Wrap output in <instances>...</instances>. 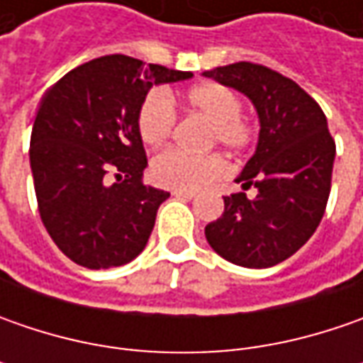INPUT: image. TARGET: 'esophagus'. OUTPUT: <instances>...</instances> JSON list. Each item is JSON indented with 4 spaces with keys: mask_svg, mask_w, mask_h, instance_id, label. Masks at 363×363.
Instances as JSON below:
<instances>
[{
    "mask_svg": "<svg viewBox=\"0 0 363 363\" xmlns=\"http://www.w3.org/2000/svg\"><path fill=\"white\" fill-rule=\"evenodd\" d=\"M175 198H182V200H196L198 198V194H194V191H174Z\"/></svg>",
    "mask_w": 363,
    "mask_h": 363,
    "instance_id": "obj_1",
    "label": "esophagus"
}]
</instances>
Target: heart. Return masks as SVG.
<instances>
[{
  "instance_id": "obj_1",
  "label": "heart",
  "mask_w": 363,
  "mask_h": 363,
  "mask_svg": "<svg viewBox=\"0 0 363 363\" xmlns=\"http://www.w3.org/2000/svg\"><path fill=\"white\" fill-rule=\"evenodd\" d=\"M191 113L210 121L206 145L224 147L230 153H242L257 139L252 121L244 117L242 99L230 86L220 82H203L186 94ZM177 123L174 101L163 89H153L139 108V135L147 145H160L174 133ZM151 179L161 188L175 191H200L226 175L222 155H189L179 149H165L151 161Z\"/></svg>"
}]
</instances>
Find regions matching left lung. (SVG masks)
<instances>
[{
  "mask_svg": "<svg viewBox=\"0 0 363 363\" xmlns=\"http://www.w3.org/2000/svg\"><path fill=\"white\" fill-rule=\"evenodd\" d=\"M244 92L257 106V153L236 182L244 191L224 198V214L206 226L222 258L246 269H269L293 257L317 230L331 191L335 141L313 96L262 64L236 62L203 72Z\"/></svg>",
  "mask_w": 363,
  "mask_h": 363,
  "instance_id": "1",
  "label": "left lung"
}]
</instances>
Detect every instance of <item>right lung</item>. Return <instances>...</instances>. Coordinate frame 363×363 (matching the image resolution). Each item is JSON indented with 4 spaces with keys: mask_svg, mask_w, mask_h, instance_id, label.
<instances>
[{
    "mask_svg": "<svg viewBox=\"0 0 363 363\" xmlns=\"http://www.w3.org/2000/svg\"><path fill=\"white\" fill-rule=\"evenodd\" d=\"M189 77L113 54L80 64L42 96L30 139L38 212L72 262L113 269L145 248L169 194L143 184L139 108L153 84Z\"/></svg>",
    "mask_w": 363,
    "mask_h": 363,
    "instance_id": "right-lung-1",
    "label": "right lung"
}]
</instances>
